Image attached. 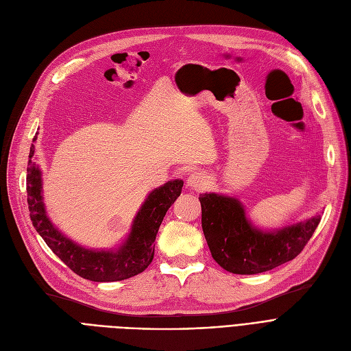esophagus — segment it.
I'll return each instance as SVG.
<instances>
[{
  "mask_svg": "<svg viewBox=\"0 0 351 351\" xmlns=\"http://www.w3.org/2000/svg\"><path fill=\"white\" fill-rule=\"evenodd\" d=\"M188 186L200 191L206 186V176L202 172H193L189 178H188Z\"/></svg>",
  "mask_w": 351,
  "mask_h": 351,
  "instance_id": "1",
  "label": "esophagus"
}]
</instances>
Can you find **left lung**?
Here are the masks:
<instances>
[{"label": "left lung", "instance_id": "8db88e82", "mask_svg": "<svg viewBox=\"0 0 351 351\" xmlns=\"http://www.w3.org/2000/svg\"><path fill=\"white\" fill-rule=\"evenodd\" d=\"M202 229L215 262L236 274H256L293 261L320 223V215L304 222L265 232L252 226L243 205L234 197L204 193Z\"/></svg>", "mask_w": 351, "mask_h": 351}]
</instances>
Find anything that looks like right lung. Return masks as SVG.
<instances>
[{
	"label": "right lung",
	"mask_w": 351,
	"mask_h": 351,
	"mask_svg": "<svg viewBox=\"0 0 351 351\" xmlns=\"http://www.w3.org/2000/svg\"><path fill=\"white\" fill-rule=\"evenodd\" d=\"M36 139L34 136L32 142ZM35 147L31 145L27 166V200L35 230L48 247L81 278L92 282H119L142 273L151 265L155 239L162 220L182 192L183 180L175 179L154 189L134 219L125 243L117 250H89L64 236L52 225L43 202L41 171L32 160Z\"/></svg>",
	"instance_id": "right-lung-1"
}]
</instances>
